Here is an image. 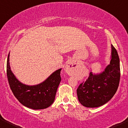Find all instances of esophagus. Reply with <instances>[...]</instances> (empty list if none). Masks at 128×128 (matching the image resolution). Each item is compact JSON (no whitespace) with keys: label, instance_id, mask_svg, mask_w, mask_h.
<instances>
[{"label":"esophagus","instance_id":"obj_1","mask_svg":"<svg viewBox=\"0 0 128 128\" xmlns=\"http://www.w3.org/2000/svg\"><path fill=\"white\" fill-rule=\"evenodd\" d=\"M75 68L76 66H74V64L71 62H70L66 65V68H65V70L69 75H72L74 73V70H75Z\"/></svg>","mask_w":128,"mask_h":128}]
</instances>
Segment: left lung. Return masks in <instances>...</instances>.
Segmentation results:
<instances>
[{
  "label": "left lung",
  "mask_w": 128,
  "mask_h": 128,
  "mask_svg": "<svg viewBox=\"0 0 128 128\" xmlns=\"http://www.w3.org/2000/svg\"><path fill=\"white\" fill-rule=\"evenodd\" d=\"M110 64L100 74L90 72L84 83L77 89L78 98L83 106L98 108L113 98L118 87L120 79V58L117 50L111 45Z\"/></svg>",
  "instance_id": "1"
}]
</instances>
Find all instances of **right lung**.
I'll return each instance as SVG.
<instances>
[{
    "label": "right lung",
    "instance_id": "add662e5",
    "mask_svg": "<svg viewBox=\"0 0 128 128\" xmlns=\"http://www.w3.org/2000/svg\"><path fill=\"white\" fill-rule=\"evenodd\" d=\"M10 53L7 62V76L13 94L20 104L34 110L44 109L54 102L57 90L62 78V68L56 71L42 82L36 85H26L19 81L12 73L10 66Z\"/></svg>",
    "mask_w": 128,
    "mask_h": 128
}]
</instances>
